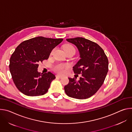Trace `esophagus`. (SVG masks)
<instances>
[{
    "mask_svg": "<svg viewBox=\"0 0 132 132\" xmlns=\"http://www.w3.org/2000/svg\"><path fill=\"white\" fill-rule=\"evenodd\" d=\"M56 78H58V79H61L62 78V76H59V75H56Z\"/></svg>",
    "mask_w": 132,
    "mask_h": 132,
    "instance_id": "obj_1",
    "label": "esophagus"
}]
</instances>
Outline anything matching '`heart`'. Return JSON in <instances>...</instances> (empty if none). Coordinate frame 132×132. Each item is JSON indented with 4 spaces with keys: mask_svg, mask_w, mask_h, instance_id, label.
I'll return each mask as SVG.
<instances>
[{
    "mask_svg": "<svg viewBox=\"0 0 132 132\" xmlns=\"http://www.w3.org/2000/svg\"><path fill=\"white\" fill-rule=\"evenodd\" d=\"M68 49H75L73 46L70 45H67L64 47V50H65ZM70 65L69 64H58L54 67V70L59 74H63L65 71V70L69 68Z\"/></svg>",
    "mask_w": 132,
    "mask_h": 132,
    "instance_id": "obj_1",
    "label": "heart"
}]
</instances>
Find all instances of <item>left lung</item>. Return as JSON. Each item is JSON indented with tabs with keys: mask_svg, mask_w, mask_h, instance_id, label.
<instances>
[{
	"mask_svg": "<svg viewBox=\"0 0 132 132\" xmlns=\"http://www.w3.org/2000/svg\"><path fill=\"white\" fill-rule=\"evenodd\" d=\"M78 49L80 59L73 67L82 77L78 81L68 78L64 91L71 97L86 99L94 95L103 84L108 72L109 61L104 50L97 43L81 37L67 39Z\"/></svg>",
	"mask_w": 132,
	"mask_h": 132,
	"instance_id": "obj_1",
	"label": "left lung"
}]
</instances>
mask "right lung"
<instances>
[{"label":"right lung","instance_id":"1","mask_svg":"<svg viewBox=\"0 0 132 132\" xmlns=\"http://www.w3.org/2000/svg\"><path fill=\"white\" fill-rule=\"evenodd\" d=\"M63 40L37 37L22 42L16 48L10 59L9 69L14 84L22 93L36 96L48 92L55 77L50 72H39L38 64L48 59Z\"/></svg>","mask_w":132,"mask_h":132}]
</instances>
